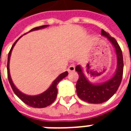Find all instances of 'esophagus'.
Masks as SVG:
<instances>
[{
	"mask_svg": "<svg viewBox=\"0 0 131 131\" xmlns=\"http://www.w3.org/2000/svg\"><path fill=\"white\" fill-rule=\"evenodd\" d=\"M67 71L69 72H73V71H75V67L74 65H71L69 67V68L67 69Z\"/></svg>",
	"mask_w": 131,
	"mask_h": 131,
	"instance_id": "1",
	"label": "esophagus"
}]
</instances>
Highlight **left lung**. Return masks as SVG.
<instances>
[{
    "mask_svg": "<svg viewBox=\"0 0 131 131\" xmlns=\"http://www.w3.org/2000/svg\"><path fill=\"white\" fill-rule=\"evenodd\" d=\"M101 34L109 39L115 49L117 65L114 75L105 82L100 84H93L86 79L81 66L77 65L75 69L79 75L76 85L77 95L82 100L92 104L104 102L114 95L121 84L124 71L123 54L117 41L103 29L101 31Z\"/></svg>",
    "mask_w": 131,
    "mask_h": 131,
    "instance_id": "left-lung-1",
    "label": "left lung"
}]
</instances>
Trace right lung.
Instances as JSON below:
<instances>
[{
    "label": "right lung",
    "mask_w": 131,
    "mask_h": 131,
    "mask_svg": "<svg viewBox=\"0 0 131 131\" xmlns=\"http://www.w3.org/2000/svg\"><path fill=\"white\" fill-rule=\"evenodd\" d=\"M47 27H48V25H43V26H40V27H35V28L32 29L31 30H30L29 32L30 31H36V30L40 29H43V28H46ZM21 37L19 38L14 43V44L12 46V48L10 49L9 53H8L7 64V78H8V80H9L10 85H11V87L13 88V91H14V93H15L16 95L18 97L21 101L24 102L25 104L31 107H34V108H43V107H46L47 106L50 105L54 101V100L56 99V97H57V84L59 83L60 81H62L64 78H65L68 75V72L65 71V72L60 74V76H58L57 79L52 82V85L49 87L48 89L46 90L45 92H43V93L38 95H34V96L27 95L22 93L21 91H19L18 89L15 87V85H14L13 81H12V79H11V77H10V69H9V63H10V55H11V52H12V50H13L14 46H15L16 43L17 42V40Z\"/></svg>",
    "instance_id": "add662e5"
}]
</instances>
